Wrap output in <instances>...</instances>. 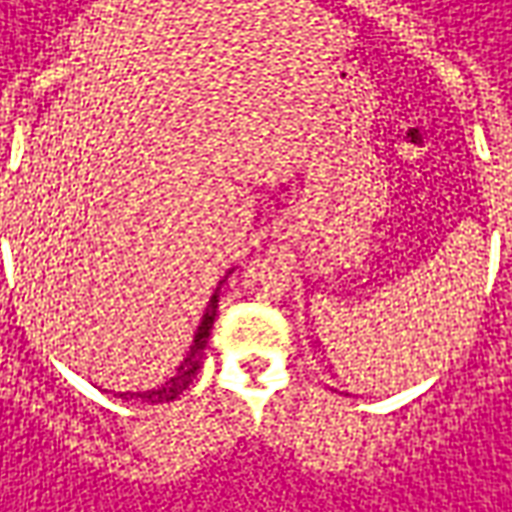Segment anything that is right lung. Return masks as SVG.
I'll use <instances>...</instances> for the list:
<instances>
[{
	"label": "right lung",
	"mask_w": 512,
	"mask_h": 512,
	"mask_svg": "<svg viewBox=\"0 0 512 512\" xmlns=\"http://www.w3.org/2000/svg\"><path fill=\"white\" fill-rule=\"evenodd\" d=\"M217 298H220V286L214 289L212 300H209V306H206V312H203V321H200L197 332H194V341H191L189 346V355L183 358V364L177 367V372L168 378L163 387L148 389V392H137V398H143V401H148V404H166V401H174L177 395H183V389L189 387L191 381H194V375H197V369H200V358H203L206 344H209L214 315H217ZM131 395H134V392H131Z\"/></svg>",
	"instance_id": "right-lung-1"
}]
</instances>
